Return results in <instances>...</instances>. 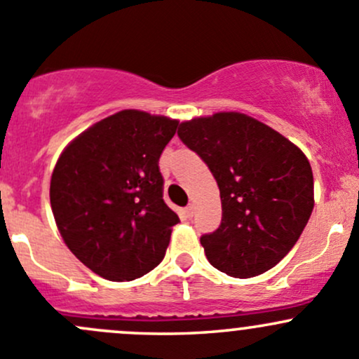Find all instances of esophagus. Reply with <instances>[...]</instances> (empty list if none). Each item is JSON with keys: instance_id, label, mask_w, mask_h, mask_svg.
Wrapping results in <instances>:
<instances>
[{"instance_id": "1", "label": "esophagus", "mask_w": 359, "mask_h": 359, "mask_svg": "<svg viewBox=\"0 0 359 359\" xmlns=\"http://www.w3.org/2000/svg\"><path fill=\"white\" fill-rule=\"evenodd\" d=\"M186 215H187V217H189V218H192V215H194V206H192V205L187 206V208H186Z\"/></svg>"}]
</instances>
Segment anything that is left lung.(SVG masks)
Instances as JSON below:
<instances>
[{
  "instance_id": "8db88e82",
  "label": "left lung",
  "mask_w": 359,
  "mask_h": 359,
  "mask_svg": "<svg viewBox=\"0 0 359 359\" xmlns=\"http://www.w3.org/2000/svg\"><path fill=\"white\" fill-rule=\"evenodd\" d=\"M177 134L208 165L220 189V227L201 236L208 262L236 278L273 269L297 243L315 205L303 151L236 111L182 122Z\"/></svg>"
}]
</instances>
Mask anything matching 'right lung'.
<instances>
[{
    "label": "right lung",
    "mask_w": 359,
    "mask_h": 359,
    "mask_svg": "<svg viewBox=\"0 0 359 359\" xmlns=\"http://www.w3.org/2000/svg\"><path fill=\"white\" fill-rule=\"evenodd\" d=\"M177 127L123 110L82 132L56 161L50 201L60 233L107 280H134L165 258L179 217L163 201L158 161Z\"/></svg>",
    "instance_id": "add662e5"
}]
</instances>
